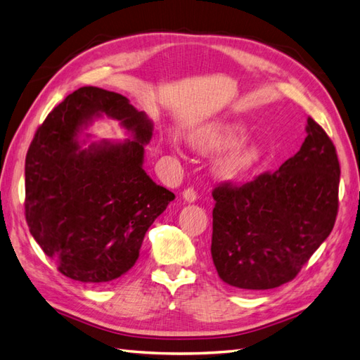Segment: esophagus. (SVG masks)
I'll return each mask as SVG.
<instances>
[{"label":"esophagus","mask_w":360,"mask_h":360,"mask_svg":"<svg viewBox=\"0 0 360 360\" xmlns=\"http://www.w3.org/2000/svg\"><path fill=\"white\" fill-rule=\"evenodd\" d=\"M183 198H185V202L188 203H194L197 200V193L194 191V188H186L183 191Z\"/></svg>","instance_id":"1"}]
</instances>
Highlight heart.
I'll return each mask as SVG.
<instances>
[{
    "instance_id": "heart-1",
    "label": "heart",
    "mask_w": 360,
    "mask_h": 360,
    "mask_svg": "<svg viewBox=\"0 0 360 360\" xmlns=\"http://www.w3.org/2000/svg\"><path fill=\"white\" fill-rule=\"evenodd\" d=\"M243 135V127L234 122H219L200 127L189 135V143L197 153H220L236 145ZM262 160V149L255 143H238L220 158L215 171L223 179H238L254 171Z\"/></svg>"
}]
</instances>
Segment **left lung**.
Masks as SVG:
<instances>
[{"mask_svg":"<svg viewBox=\"0 0 360 360\" xmlns=\"http://www.w3.org/2000/svg\"><path fill=\"white\" fill-rule=\"evenodd\" d=\"M300 150L274 172L212 191L211 255L223 282L238 290L277 288L333 231L340 166L331 139L308 117Z\"/></svg>","mask_w":360,"mask_h":360,"instance_id":"8db88e82","label":"left lung"}]
</instances>
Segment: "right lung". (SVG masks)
I'll return each instance as SVG.
<instances>
[{
  "mask_svg": "<svg viewBox=\"0 0 360 360\" xmlns=\"http://www.w3.org/2000/svg\"><path fill=\"white\" fill-rule=\"evenodd\" d=\"M118 119L126 142L83 147L79 134L95 117ZM153 122L123 95L84 86L38 127L26 155V221L61 274L109 283L139 259L146 231L175 195L143 169Z\"/></svg>",
  "mask_w": 360,
  "mask_h": 360,
  "instance_id": "obj_1",
  "label": "right lung"
}]
</instances>
